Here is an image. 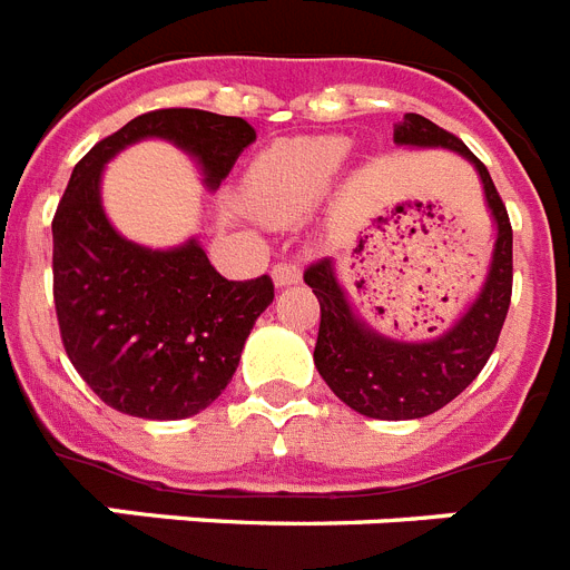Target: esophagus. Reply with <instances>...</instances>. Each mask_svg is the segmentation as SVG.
<instances>
[{"instance_id":"1","label":"esophagus","mask_w":570,"mask_h":570,"mask_svg":"<svg viewBox=\"0 0 570 570\" xmlns=\"http://www.w3.org/2000/svg\"><path fill=\"white\" fill-rule=\"evenodd\" d=\"M272 281H275V286H293L301 281V269L295 263H277L272 269Z\"/></svg>"}]
</instances>
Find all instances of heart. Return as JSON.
Segmentation results:
<instances>
[{"instance_id": "heart-1", "label": "heart", "mask_w": 570, "mask_h": 570, "mask_svg": "<svg viewBox=\"0 0 570 570\" xmlns=\"http://www.w3.org/2000/svg\"><path fill=\"white\" fill-rule=\"evenodd\" d=\"M351 141L344 136H304L263 150L243 176L248 212L269 226H293L307 217L336 185Z\"/></svg>"}]
</instances>
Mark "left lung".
Segmentation results:
<instances>
[{"instance_id":"obj_1","label":"left lung","mask_w":570,"mask_h":570,"mask_svg":"<svg viewBox=\"0 0 570 570\" xmlns=\"http://www.w3.org/2000/svg\"><path fill=\"white\" fill-rule=\"evenodd\" d=\"M394 145L411 150L443 147L475 167L484 188L487 212L495 226V243L481 293L443 333L409 342L385 336L356 313L338 281L333 257L313 263L304 272V284L322 304L313 362L330 391L365 417L417 420L452 403L481 374L490 353L495 351L513 293V228L490 170L472 156L461 138L440 130L423 115L405 112L403 121L394 127Z\"/></svg>"}]
</instances>
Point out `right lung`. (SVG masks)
I'll return each instance as SVG.
<instances>
[{"label": "right lung", "instance_id": "1", "mask_svg": "<svg viewBox=\"0 0 570 570\" xmlns=\"http://www.w3.org/2000/svg\"><path fill=\"white\" fill-rule=\"evenodd\" d=\"M145 138L188 153L205 188L217 190L257 132L232 115L156 109L98 141L71 170L51 223L55 309L71 365L109 409L185 420L226 391L275 286L269 275L226 281L196 237L150 248L109 223L104 167Z\"/></svg>", "mask_w": 570, "mask_h": 570}]
</instances>
